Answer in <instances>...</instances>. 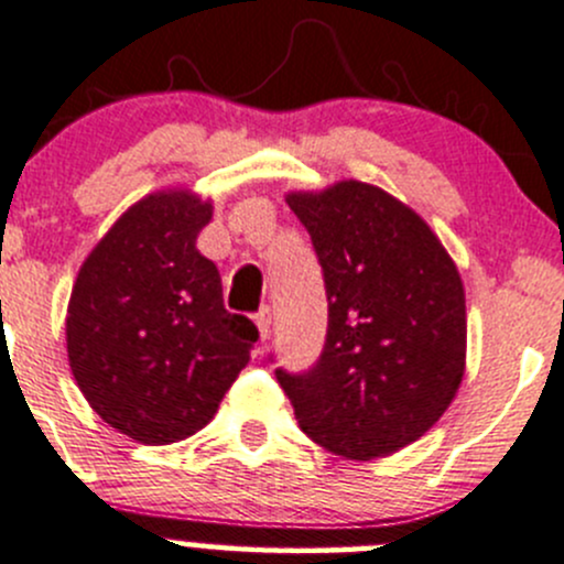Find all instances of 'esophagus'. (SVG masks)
<instances>
[{"instance_id":"34e87169","label":"esophagus","mask_w":564,"mask_h":564,"mask_svg":"<svg viewBox=\"0 0 564 564\" xmlns=\"http://www.w3.org/2000/svg\"><path fill=\"white\" fill-rule=\"evenodd\" d=\"M254 323H258V332H260V339H269L271 337V310L269 306H260V312L254 315Z\"/></svg>"}]
</instances>
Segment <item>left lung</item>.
Instances as JSON below:
<instances>
[{
  "label": "left lung",
  "mask_w": 564,
  "mask_h": 564,
  "mask_svg": "<svg viewBox=\"0 0 564 564\" xmlns=\"http://www.w3.org/2000/svg\"><path fill=\"white\" fill-rule=\"evenodd\" d=\"M328 301L326 343L304 372L276 367L301 431L350 460L383 458L431 431L466 365V299L431 227L376 186L290 194Z\"/></svg>",
  "instance_id": "1"
}]
</instances>
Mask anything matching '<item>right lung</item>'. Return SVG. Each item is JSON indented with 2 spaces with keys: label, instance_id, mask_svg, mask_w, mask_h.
<instances>
[{
  "label": "right lung",
  "instance_id": "right-lung-1",
  "mask_svg": "<svg viewBox=\"0 0 564 564\" xmlns=\"http://www.w3.org/2000/svg\"><path fill=\"white\" fill-rule=\"evenodd\" d=\"M208 221L210 203L194 194H150L76 276L70 370L95 414L133 442L172 444L208 425L260 337L225 310L219 271L194 247Z\"/></svg>",
  "mask_w": 564,
  "mask_h": 564
}]
</instances>
